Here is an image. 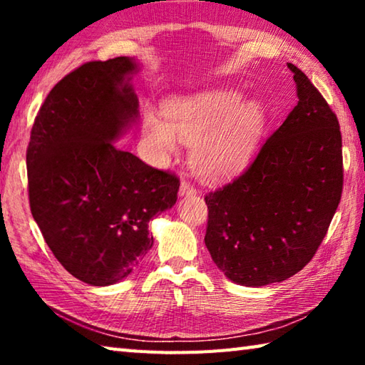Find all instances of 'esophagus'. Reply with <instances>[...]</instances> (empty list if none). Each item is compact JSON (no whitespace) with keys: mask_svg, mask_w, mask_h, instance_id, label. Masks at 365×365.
<instances>
[{"mask_svg":"<svg viewBox=\"0 0 365 365\" xmlns=\"http://www.w3.org/2000/svg\"><path fill=\"white\" fill-rule=\"evenodd\" d=\"M180 195L182 196L196 195V188L193 187V183L188 182V180H182V183H180Z\"/></svg>","mask_w":365,"mask_h":365,"instance_id":"obj_1","label":"esophagus"}]
</instances>
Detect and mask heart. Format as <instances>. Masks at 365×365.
Listing matches in <instances>:
<instances>
[{
    "label": "heart",
    "mask_w": 365,
    "mask_h": 365,
    "mask_svg": "<svg viewBox=\"0 0 365 365\" xmlns=\"http://www.w3.org/2000/svg\"><path fill=\"white\" fill-rule=\"evenodd\" d=\"M163 119L146 110L141 130L156 160L177 151L178 141L191 143L190 163L206 178L228 177L243 169L262 130V110L233 90H211L177 98L164 106Z\"/></svg>",
    "instance_id": "heart-1"
}]
</instances>
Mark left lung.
<instances>
[{"mask_svg":"<svg viewBox=\"0 0 365 365\" xmlns=\"http://www.w3.org/2000/svg\"><path fill=\"white\" fill-rule=\"evenodd\" d=\"M298 104L242 175L205 196V243L227 279L245 287L287 280L316 255L343 191L338 117L288 64Z\"/></svg>","mask_w":365,"mask_h":365,"instance_id":"1","label":"left lung"}]
</instances>
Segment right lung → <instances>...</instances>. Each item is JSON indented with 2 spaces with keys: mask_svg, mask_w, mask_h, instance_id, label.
I'll return each mask as SVG.
<instances>
[{
  "mask_svg": "<svg viewBox=\"0 0 365 365\" xmlns=\"http://www.w3.org/2000/svg\"><path fill=\"white\" fill-rule=\"evenodd\" d=\"M120 56L90 61L59 80L35 117L27 148L30 211L61 265L106 287L151 250L148 224L177 201L180 178L113 145L138 115Z\"/></svg>",
  "mask_w": 365,
  "mask_h": 365,
  "instance_id": "1",
  "label": "right lung"
}]
</instances>
